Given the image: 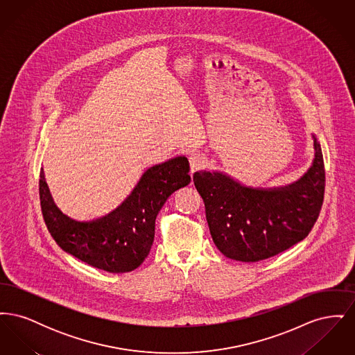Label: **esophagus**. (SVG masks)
<instances>
[{
	"mask_svg": "<svg viewBox=\"0 0 355 355\" xmlns=\"http://www.w3.org/2000/svg\"><path fill=\"white\" fill-rule=\"evenodd\" d=\"M189 165H190V174L193 175L196 171L205 169L206 168V162L205 158L200 153H190L189 154Z\"/></svg>",
	"mask_w": 355,
	"mask_h": 355,
	"instance_id": "34e87169",
	"label": "esophagus"
}]
</instances>
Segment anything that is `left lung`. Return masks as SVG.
Wrapping results in <instances>:
<instances>
[{
	"label": "left lung",
	"instance_id": "obj_1",
	"mask_svg": "<svg viewBox=\"0 0 355 355\" xmlns=\"http://www.w3.org/2000/svg\"><path fill=\"white\" fill-rule=\"evenodd\" d=\"M313 141L310 168L285 186H246L218 170L194 173L210 234L225 257L258 262L285 252L310 233L324 193L321 145L315 135Z\"/></svg>",
	"mask_w": 355,
	"mask_h": 355
}]
</instances>
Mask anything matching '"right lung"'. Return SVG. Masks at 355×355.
<instances>
[{"mask_svg":"<svg viewBox=\"0 0 355 355\" xmlns=\"http://www.w3.org/2000/svg\"><path fill=\"white\" fill-rule=\"evenodd\" d=\"M189 184L187 158L174 157L146 170L133 191L110 213L77 220L57 207L41 170L40 200L48 230L64 252L101 270L128 272L150 252L158 211L174 191Z\"/></svg>","mask_w":355,"mask_h":355,"instance_id":"right-lung-1","label":"right lung"}]
</instances>
